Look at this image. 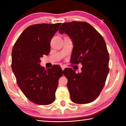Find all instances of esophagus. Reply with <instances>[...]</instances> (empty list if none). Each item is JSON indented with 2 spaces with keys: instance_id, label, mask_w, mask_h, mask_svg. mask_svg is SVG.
Segmentation results:
<instances>
[{
  "instance_id": "esophagus-1",
  "label": "esophagus",
  "mask_w": 126,
  "mask_h": 126,
  "mask_svg": "<svg viewBox=\"0 0 126 126\" xmlns=\"http://www.w3.org/2000/svg\"><path fill=\"white\" fill-rule=\"evenodd\" d=\"M61 68H62V70H63L64 69H65V67H64V66H63V65H62Z\"/></svg>"
}]
</instances>
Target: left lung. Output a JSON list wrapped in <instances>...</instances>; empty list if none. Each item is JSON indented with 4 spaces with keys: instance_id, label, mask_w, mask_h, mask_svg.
<instances>
[{
    "instance_id": "obj_1",
    "label": "left lung",
    "mask_w": 126,
    "mask_h": 126,
    "mask_svg": "<svg viewBox=\"0 0 126 126\" xmlns=\"http://www.w3.org/2000/svg\"><path fill=\"white\" fill-rule=\"evenodd\" d=\"M59 32L67 34L72 41V62L83 65L81 72L78 74L71 68L63 70L70 99L79 104L93 102L102 91L109 72V55L105 40L85 22L63 23Z\"/></svg>"
}]
</instances>
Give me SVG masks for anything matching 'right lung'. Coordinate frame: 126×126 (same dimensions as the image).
I'll list each match as a JSON object with an SVG mask.
<instances>
[{
	"label": "right lung",
	"mask_w": 126,
	"mask_h": 126,
	"mask_svg": "<svg viewBox=\"0 0 126 126\" xmlns=\"http://www.w3.org/2000/svg\"><path fill=\"white\" fill-rule=\"evenodd\" d=\"M62 23L31 25L16 41L11 53L13 72L18 86L29 100L47 105L55 100L58 80L62 76L60 66L45 69L41 58L50 52V43Z\"/></svg>",
	"instance_id": "1"
}]
</instances>
